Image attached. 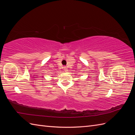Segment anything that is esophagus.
Wrapping results in <instances>:
<instances>
[{
	"instance_id": "34e87169",
	"label": "esophagus",
	"mask_w": 135,
	"mask_h": 135,
	"mask_svg": "<svg viewBox=\"0 0 135 135\" xmlns=\"http://www.w3.org/2000/svg\"><path fill=\"white\" fill-rule=\"evenodd\" d=\"M64 70L65 72H67L68 71V69L66 67H64Z\"/></svg>"
}]
</instances>
